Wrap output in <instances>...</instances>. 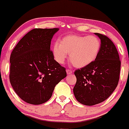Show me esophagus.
<instances>
[{"mask_svg":"<svg viewBox=\"0 0 129 129\" xmlns=\"http://www.w3.org/2000/svg\"><path fill=\"white\" fill-rule=\"evenodd\" d=\"M66 72H67V74H71L72 73V71L71 69H67L66 70Z\"/></svg>","mask_w":129,"mask_h":129,"instance_id":"34e87169","label":"esophagus"}]
</instances>
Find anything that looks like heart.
<instances>
[{
  "mask_svg": "<svg viewBox=\"0 0 129 129\" xmlns=\"http://www.w3.org/2000/svg\"><path fill=\"white\" fill-rule=\"evenodd\" d=\"M101 41L94 36H69L54 44L53 52L59 63H63L70 54V60L77 67H84L94 61L101 49Z\"/></svg>",
  "mask_w": 129,
  "mask_h": 129,
  "instance_id": "1",
  "label": "heart"
}]
</instances>
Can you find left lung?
Returning <instances> with one entry per match:
<instances>
[{"label": "left lung", "instance_id": "obj_1", "mask_svg": "<svg viewBox=\"0 0 129 129\" xmlns=\"http://www.w3.org/2000/svg\"><path fill=\"white\" fill-rule=\"evenodd\" d=\"M101 40V49L95 60L74 72L77 82L74 93L78 102L85 105L105 101L117 87L121 62L115 45L104 34L95 33Z\"/></svg>", "mask_w": 129, "mask_h": 129}]
</instances>
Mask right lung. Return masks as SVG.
Returning <instances> with one entry per match:
<instances>
[{
  "mask_svg": "<svg viewBox=\"0 0 129 129\" xmlns=\"http://www.w3.org/2000/svg\"><path fill=\"white\" fill-rule=\"evenodd\" d=\"M58 28H34L13 49L9 79L15 93L28 104L39 105L52 97L55 85L67 76L54 60L50 43Z\"/></svg>",
  "mask_w": 129,
  "mask_h": 129,
  "instance_id": "add662e5",
  "label": "right lung"
}]
</instances>
